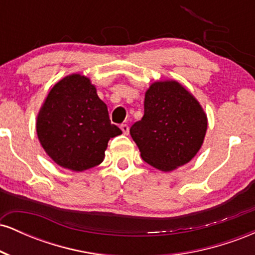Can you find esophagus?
<instances>
[{"label": "esophagus", "instance_id": "1", "mask_svg": "<svg viewBox=\"0 0 255 255\" xmlns=\"http://www.w3.org/2000/svg\"><path fill=\"white\" fill-rule=\"evenodd\" d=\"M122 129V131H124V134H126L127 135L128 133H129V127H128V125H121V127H120Z\"/></svg>", "mask_w": 255, "mask_h": 255}]
</instances>
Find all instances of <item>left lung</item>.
Wrapping results in <instances>:
<instances>
[{"mask_svg": "<svg viewBox=\"0 0 255 255\" xmlns=\"http://www.w3.org/2000/svg\"><path fill=\"white\" fill-rule=\"evenodd\" d=\"M207 118L180 83L157 81L145 93L144 116L130 135L146 163L162 171L187 164L204 142Z\"/></svg>", "mask_w": 255, "mask_h": 255, "instance_id": "left-lung-1", "label": "left lung"}]
</instances>
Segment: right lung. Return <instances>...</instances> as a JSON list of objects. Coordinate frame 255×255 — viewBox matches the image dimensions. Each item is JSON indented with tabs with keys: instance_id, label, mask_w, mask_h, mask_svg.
I'll return each instance as SVG.
<instances>
[{
	"instance_id": "right-lung-1",
	"label": "right lung",
	"mask_w": 255,
	"mask_h": 255,
	"mask_svg": "<svg viewBox=\"0 0 255 255\" xmlns=\"http://www.w3.org/2000/svg\"><path fill=\"white\" fill-rule=\"evenodd\" d=\"M36 128L48 156L73 171L101 164L110 137L122 134L111 125L107 104L95 85L80 74L55 84L40 108Z\"/></svg>"
}]
</instances>
